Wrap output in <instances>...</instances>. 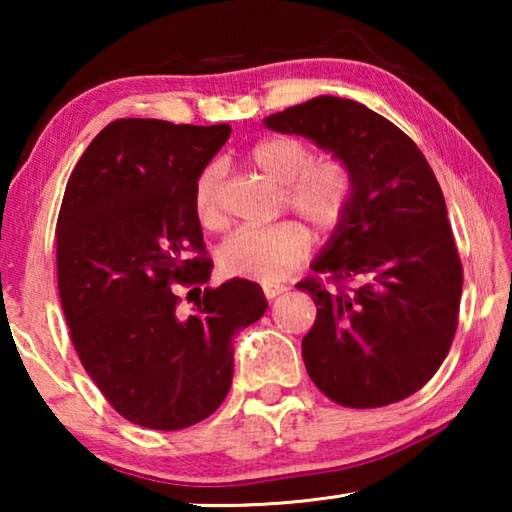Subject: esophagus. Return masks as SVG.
Instances as JSON below:
<instances>
[{
    "label": "esophagus",
    "instance_id": "obj_1",
    "mask_svg": "<svg viewBox=\"0 0 512 512\" xmlns=\"http://www.w3.org/2000/svg\"><path fill=\"white\" fill-rule=\"evenodd\" d=\"M289 287L287 284H264V296L268 298V300H273V298H277V296H282L284 291H287Z\"/></svg>",
    "mask_w": 512,
    "mask_h": 512
}]
</instances>
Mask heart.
Segmentation results:
<instances>
[{
    "instance_id": "obj_1",
    "label": "heart",
    "mask_w": 512,
    "mask_h": 512,
    "mask_svg": "<svg viewBox=\"0 0 512 512\" xmlns=\"http://www.w3.org/2000/svg\"><path fill=\"white\" fill-rule=\"evenodd\" d=\"M255 169L282 185V207L298 214L318 235L339 228L350 210L354 176L348 162L339 155L314 158L309 146L298 137H266L250 149ZM223 171L219 164H207L198 173L192 201L194 212L205 228L216 230L225 223ZM311 250L309 232L300 223L284 221L266 228L244 225L232 232L219 248V264L225 275L253 277L277 282L307 259Z\"/></svg>"
}]
</instances>
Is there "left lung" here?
Masks as SVG:
<instances>
[{"instance_id": "8db88e82", "label": "left lung", "mask_w": 512, "mask_h": 512, "mask_svg": "<svg viewBox=\"0 0 512 512\" xmlns=\"http://www.w3.org/2000/svg\"><path fill=\"white\" fill-rule=\"evenodd\" d=\"M314 140L354 176L350 210L298 284L316 302L302 359L320 393L377 409L427 384L452 348L463 266L443 189L427 158L393 121L363 103L316 97L264 119ZM359 276L357 290L344 287Z\"/></svg>"}]
</instances>
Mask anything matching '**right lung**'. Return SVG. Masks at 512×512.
Wrapping results in <instances>:
<instances>
[{"label": "right lung", "mask_w": 512, "mask_h": 512, "mask_svg": "<svg viewBox=\"0 0 512 512\" xmlns=\"http://www.w3.org/2000/svg\"><path fill=\"white\" fill-rule=\"evenodd\" d=\"M228 124L117 119L67 180L56 225L58 293L83 368L112 409L178 431L219 409L232 384V339L264 316L259 284L210 280L194 183ZM171 283L199 291L177 314ZM192 291V292H193Z\"/></svg>", "instance_id": "add662e5"}]
</instances>
